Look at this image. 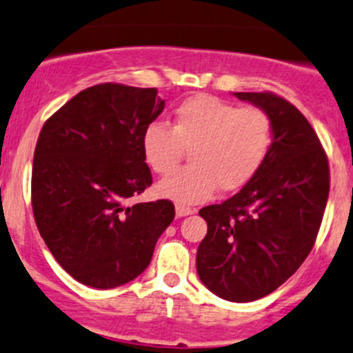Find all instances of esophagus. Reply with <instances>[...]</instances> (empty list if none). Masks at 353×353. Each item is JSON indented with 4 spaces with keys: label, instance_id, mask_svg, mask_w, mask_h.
<instances>
[{
    "label": "esophagus",
    "instance_id": "1",
    "mask_svg": "<svg viewBox=\"0 0 353 353\" xmlns=\"http://www.w3.org/2000/svg\"><path fill=\"white\" fill-rule=\"evenodd\" d=\"M194 212H196L194 208L183 206V204H177V206H176V216H177V218H184V216L194 214Z\"/></svg>",
    "mask_w": 353,
    "mask_h": 353
}]
</instances>
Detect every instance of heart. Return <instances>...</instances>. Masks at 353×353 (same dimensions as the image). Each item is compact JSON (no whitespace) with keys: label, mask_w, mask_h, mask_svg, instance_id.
<instances>
[{"label":"heart","mask_w":353,"mask_h":353,"mask_svg":"<svg viewBox=\"0 0 353 353\" xmlns=\"http://www.w3.org/2000/svg\"><path fill=\"white\" fill-rule=\"evenodd\" d=\"M274 130L263 108L236 107L208 94L174 108L172 127L149 122L141 135L145 164L169 176L189 149L191 164L157 185L161 196L194 204L214 192L238 191L250 183L273 149Z\"/></svg>","instance_id":"b5f03b06"}]
</instances>
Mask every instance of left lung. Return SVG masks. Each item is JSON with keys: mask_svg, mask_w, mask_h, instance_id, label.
<instances>
[{"mask_svg": "<svg viewBox=\"0 0 353 353\" xmlns=\"http://www.w3.org/2000/svg\"><path fill=\"white\" fill-rule=\"evenodd\" d=\"M234 97L270 115L273 149L238 194L199 211L208 234L196 268L214 295L246 303L274 292L308 256L327 206L330 170L315 130L288 100L270 92Z\"/></svg>", "mask_w": 353, "mask_h": 353, "instance_id": "1", "label": "left lung"}]
</instances>
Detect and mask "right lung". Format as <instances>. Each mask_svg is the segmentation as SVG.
I'll use <instances>...</instances> for the list:
<instances>
[{
    "label": "right lung",
    "mask_w": 353,
    "mask_h": 353,
    "mask_svg": "<svg viewBox=\"0 0 353 353\" xmlns=\"http://www.w3.org/2000/svg\"><path fill=\"white\" fill-rule=\"evenodd\" d=\"M164 105L157 88L100 83L68 100L41 129L34 221L53 258L80 283L107 290L132 281L176 216L168 199L129 204L152 184L141 135Z\"/></svg>",
    "instance_id": "add662e5"
}]
</instances>
